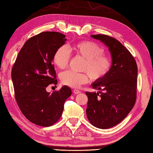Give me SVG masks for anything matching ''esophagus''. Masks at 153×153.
Returning a JSON list of instances; mask_svg holds the SVG:
<instances>
[{
	"label": "esophagus",
	"mask_w": 153,
	"mask_h": 153,
	"mask_svg": "<svg viewBox=\"0 0 153 153\" xmlns=\"http://www.w3.org/2000/svg\"><path fill=\"white\" fill-rule=\"evenodd\" d=\"M74 93L75 94H76V95H77V94L81 93V91H79V90H77V89H74Z\"/></svg>",
	"instance_id": "obj_1"
}]
</instances>
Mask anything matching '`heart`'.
I'll use <instances>...</instances> for the list:
<instances>
[{"mask_svg": "<svg viewBox=\"0 0 153 153\" xmlns=\"http://www.w3.org/2000/svg\"><path fill=\"white\" fill-rule=\"evenodd\" d=\"M74 53L85 58L82 70L83 72H74L67 70L60 75L64 85L74 88L80 87L91 79L97 82L102 79L109 74L112 67V60L109 56L103 54L104 48L91 41H82L71 47ZM70 52L63 45L58 47L53 54V61L60 69L66 68L70 62Z\"/></svg>", "mask_w": 153, "mask_h": 153, "instance_id": "obj_1", "label": "heart"}]
</instances>
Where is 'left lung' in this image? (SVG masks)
I'll return each mask as SVG.
<instances>
[{
    "instance_id": "8db88e82",
    "label": "left lung",
    "mask_w": 153,
    "mask_h": 153,
    "mask_svg": "<svg viewBox=\"0 0 153 153\" xmlns=\"http://www.w3.org/2000/svg\"><path fill=\"white\" fill-rule=\"evenodd\" d=\"M108 47L112 59L109 74L92 83L100 91L85 92L89 122L96 128L108 129L121 122L134 106L137 97V66L130 52L116 39L106 35H92Z\"/></svg>"
}]
</instances>
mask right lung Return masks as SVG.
Here are the masks:
<instances>
[{"mask_svg": "<svg viewBox=\"0 0 153 153\" xmlns=\"http://www.w3.org/2000/svg\"><path fill=\"white\" fill-rule=\"evenodd\" d=\"M67 40L66 35L45 31L25 42L12 69L14 95L23 114L35 124L48 127L60 118L64 104L71 95L69 87L48 93L46 87L56 85L53 54Z\"/></svg>", "mask_w": 153, "mask_h": 153, "instance_id": "right-lung-1", "label": "right lung"}]
</instances>
